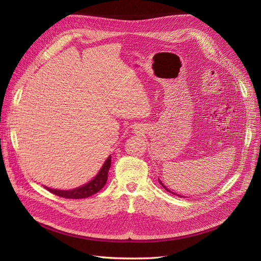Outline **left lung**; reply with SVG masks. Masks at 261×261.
<instances>
[{
	"label": "left lung",
	"mask_w": 261,
	"mask_h": 261,
	"mask_svg": "<svg viewBox=\"0 0 261 261\" xmlns=\"http://www.w3.org/2000/svg\"><path fill=\"white\" fill-rule=\"evenodd\" d=\"M160 184H161V185H162V186H163V187H164V188H165V189H167V191H168V192H170V193H172V192H171V191H169V189H168V188H167V187H165V186H164V185H163V184H162V183H161V181H160ZM172 194H174V193H172ZM179 197H181V196H179Z\"/></svg>",
	"instance_id": "8db88e82"
}]
</instances>
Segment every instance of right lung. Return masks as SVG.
<instances>
[{"label": "right lung", "instance_id": "add662e5", "mask_svg": "<svg viewBox=\"0 0 261 261\" xmlns=\"http://www.w3.org/2000/svg\"><path fill=\"white\" fill-rule=\"evenodd\" d=\"M110 167H111V156H109L106 160L105 164L102 165V168L99 171L96 177H94L92 180H90L89 183L85 184L82 187L72 189V191H58V189H52V188H48V187H45V188L48 189L50 193L57 195V196H60V197H63V198H67V199L87 198V197H90L94 194H97L100 189L106 185Z\"/></svg>", "mask_w": 261, "mask_h": 261}]
</instances>
